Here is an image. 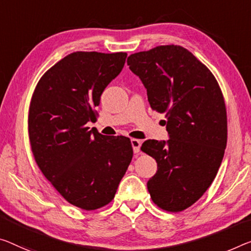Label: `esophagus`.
I'll use <instances>...</instances> for the list:
<instances>
[{
  "mask_svg": "<svg viewBox=\"0 0 251 251\" xmlns=\"http://www.w3.org/2000/svg\"><path fill=\"white\" fill-rule=\"evenodd\" d=\"M131 146H132L133 152L138 153L140 151V147H141V141L138 140V139H131Z\"/></svg>",
  "mask_w": 251,
  "mask_h": 251,
  "instance_id": "34e87169",
  "label": "esophagus"
}]
</instances>
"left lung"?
Masks as SVG:
<instances>
[{"mask_svg":"<svg viewBox=\"0 0 251 251\" xmlns=\"http://www.w3.org/2000/svg\"><path fill=\"white\" fill-rule=\"evenodd\" d=\"M126 63L151 109L167 119L168 140L141 146L157 161L147 183L150 198L160 209L180 212L205 193L222 163L228 134L222 92L210 69L180 46L132 53Z\"/></svg>","mask_w":251,"mask_h":251,"instance_id":"left-lung-1","label":"left lung"}]
</instances>
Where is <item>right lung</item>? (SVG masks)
Instances as JSON below:
<instances>
[{
  "mask_svg": "<svg viewBox=\"0 0 251 251\" xmlns=\"http://www.w3.org/2000/svg\"><path fill=\"white\" fill-rule=\"evenodd\" d=\"M126 52L76 51L48 69L29 109L32 153L59 194L91 211L114 199L133 156L129 138L90 130L101 95L125 66Z\"/></svg>",
  "mask_w": 251,
  "mask_h": 251,
  "instance_id": "add662e5",
  "label": "right lung"
}]
</instances>
